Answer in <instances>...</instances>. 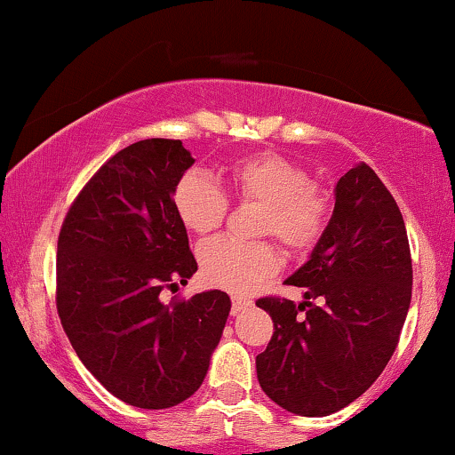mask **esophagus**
Instances as JSON below:
<instances>
[{
	"label": "esophagus",
	"instance_id": "obj_1",
	"mask_svg": "<svg viewBox=\"0 0 455 455\" xmlns=\"http://www.w3.org/2000/svg\"><path fill=\"white\" fill-rule=\"evenodd\" d=\"M252 307V302L251 300H246V298H242V296H232V315H240V313H244L246 308H251Z\"/></svg>",
	"mask_w": 455,
	"mask_h": 455
}]
</instances>
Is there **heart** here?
Wrapping results in <instances>:
<instances>
[{
    "label": "heart",
    "mask_w": 455,
    "mask_h": 455,
    "mask_svg": "<svg viewBox=\"0 0 455 455\" xmlns=\"http://www.w3.org/2000/svg\"><path fill=\"white\" fill-rule=\"evenodd\" d=\"M226 180L242 203L263 204L259 234H273L290 252L307 254L327 234L335 207L331 190L310 182L307 167L285 155H248L228 167ZM172 198L180 221L198 235L215 232L229 209L226 190L201 172H186ZM198 259L203 277L234 294H248L282 267L271 242L215 238L201 248Z\"/></svg>",
    "instance_id": "obj_1"
}]
</instances>
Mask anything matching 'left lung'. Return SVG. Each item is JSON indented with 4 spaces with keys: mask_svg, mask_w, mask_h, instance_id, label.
<instances>
[{
    "mask_svg": "<svg viewBox=\"0 0 455 455\" xmlns=\"http://www.w3.org/2000/svg\"><path fill=\"white\" fill-rule=\"evenodd\" d=\"M285 283L307 290V300H257L273 321L257 356L259 383L288 412L333 414L387 366L412 298L403 217L369 165L339 178L327 234Z\"/></svg>",
    "mask_w": 455,
    "mask_h": 455,
    "instance_id": "1",
    "label": "left lung"
}]
</instances>
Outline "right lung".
<instances>
[{
    "instance_id": "1",
    "label": "right lung",
    "mask_w": 455,
    "mask_h": 455,
    "mask_svg": "<svg viewBox=\"0 0 455 455\" xmlns=\"http://www.w3.org/2000/svg\"><path fill=\"white\" fill-rule=\"evenodd\" d=\"M192 164L182 140L134 142L92 173L60 229L61 327L92 377L136 408L201 387L232 308L221 290L161 302L198 269L172 198Z\"/></svg>"
}]
</instances>
